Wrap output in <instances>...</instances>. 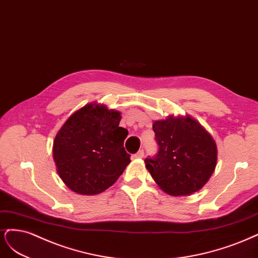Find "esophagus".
Instances as JSON below:
<instances>
[{
  "instance_id": "esophagus-1",
  "label": "esophagus",
  "mask_w": 258,
  "mask_h": 258,
  "mask_svg": "<svg viewBox=\"0 0 258 258\" xmlns=\"http://www.w3.org/2000/svg\"><path fill=\"white\" fill-rule=\"evenodd\" d=\"M144 156H145V152H144V150H139V151L134 155L135 159H143Z\"/></svg>"
}]
</instances>
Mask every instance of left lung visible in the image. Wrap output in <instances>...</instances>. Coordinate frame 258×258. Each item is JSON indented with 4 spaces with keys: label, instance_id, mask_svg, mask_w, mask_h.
I'll use <instances>...</instances> for the list:
<instances>
[{
    "label": "left lung",
    "instance_id": "left-lung-1",
    "mask_svg": "<svg viewBox=\"0 0 258 258\" xmlns=\"http://www.w3.org/2000/svg\"><path fill=\"white\" fill-rule=\"evenodd\" d=\"M159 153L146 159V168L159 187L171 196L202 189L217 167V144L192 115L170 114L153 121Z\"/></svg>",
    "mask_w": 258,
    "mask_h": 258
}]
</instances>
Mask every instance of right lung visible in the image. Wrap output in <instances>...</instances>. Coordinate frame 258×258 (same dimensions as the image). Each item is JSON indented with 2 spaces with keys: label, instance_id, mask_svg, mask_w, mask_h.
I'll use <instances>...</instances> for the list:
<instances>
[{
  "label": "right lung",
  "instance_id": "add662e5",
  "mask_svg": "<svg viewBox=\"0 0 258 258\" xmlns=\"http://www.w3.org/2000/svg\"><path fill=\"white\" fill-rule=\"evenodd\" d=\"M121 112L89 103L73 112L57 131L52 156L59 177L73 192L97 195L110 187L131 163L123 147L126 128Z\"/></svg>",
  "mask_w": 258,
  "mask_h": 258
}]
</instances>
